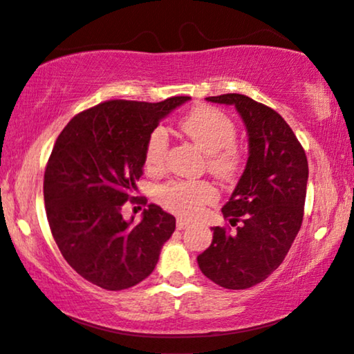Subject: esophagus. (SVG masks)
<instances>
[{
  "label": "esophagus",
  "mask_w": 354,
  "mask_h": 354,
  "mask_svg": "<svg viewBox=\"0 0 354 354\" xmlns=\"http://www.w3.org/2000/svg\"><path fill=\"white\" fill-rule=\"evenodd\" d=\"M189 227V222L185 218H177V228L178 230H185Z\"/></svg>",
  "instance_id": "34e87169"
}]
</instances>
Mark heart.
I'll use <instances>...</instances> for the list:
<instances>
[{
  "instance_id": "b5f03b06",
  "label": "heart",
  "mask_w": 354,
  "mask_h": 354,
  "mask_svg": "<svg viewBox=\"0 0 354 354\" xmlns=\"http://www.w3.org/2000/svg\"><path fill=\"white\" fill-rule=\"evenodd\" d=\"M178 127L207 156V171L222 182H233L244 166V151L236 142V124L232 116L211 105H196L178 122ZM167 134L158 127L148 136L145 166L158 171L165 165ZM217 189L206 180H172L158 188L156 199L171 212L194 217L204 206L217 201Z\"/></svg>"
}]
</instances>
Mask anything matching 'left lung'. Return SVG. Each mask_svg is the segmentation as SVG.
<instances>
[{
  "label": "left lung",
  "instance_id": "obj_1",
  "mask_svg": "<svg viewBox=\"0 0 354 354\" xmlns=\"http://www.w3.org/2000/svg\"><path fill=\"white\" fill-rule=\"evenodd\" d=\"M234 105L249 134L248 165L222 207L230 227H214L212 244L198 255L203 274L225 289L262 283L283 263L301 227L308 161L278 111L243 94L207 97Z\"/></svg>",
  "mask_w": 354,
  "mask_h": 354
}]
</instances>
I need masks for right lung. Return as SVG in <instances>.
Here are the masks:
<instances>
[{
	"label": "right lung",
	"mask_w": 354,
	"mask_h": 354,
	"mask_svg": "<svg viewBox=\"0 0 354 354\" xmlns=\"http://www.w3.org/2000/svg\"><path fill=\"white\" fill-rule=\"evenodd\" d=\"M187 95L148 104L106 100L70 120L44 171L50 233L71 268L106 290H122L151 274L176 217L150 204L139 223L121 215L143 174L148 136Z\"/></svg>",
	"instance_id": "1"
}]
</instances>
